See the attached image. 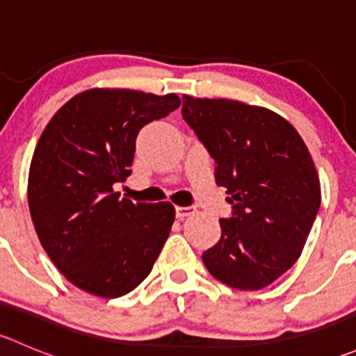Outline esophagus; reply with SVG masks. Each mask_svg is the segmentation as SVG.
Instances as JSON below:
<instances>
[{"label":"esophagus","mask_w":356,"mask_h":356,"mask_svg":"<svg viewBox=\"0 0 356 356\" xmlns=\"http://www.w3.org/2000/svg\"><path fill=\"white\" fill-rule=\"evenodd\" d=\"M195 211H196L195 207H175V215H177V218L189 217V215H193Z\"/></svg>","instance_id":"obj_1"}]
</instances>
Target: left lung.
Here are the masks:
<instances>
[{"mask_svg": "<svg viewBox=\"0 0 356 356\" xmlns=\"http://www.w3.org/2000/svg\"><path fill=\"white\" fill-rule=\"evenodd\" d=\"M182 117L217 161L215 181L234 208L203 253L215 279L257 291L289 270L321 207V181L307 145L275 111L234 99L184 95Z\"/></svg>", "mask_w": 356, "mask_h": 356, "instance_id": "1", "label": "left lung"}]
</instances>
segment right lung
<instances>
[{
	"instance_id": "1",
	"label": "right lung",
	"mask_w": 356,
	"mask_h": 356,
	"mask_svg": "<svg viewBox=\"0 0 356 356\" xmlns=\"http://www.w3.org/2000/svg\"><path fill=\"white\" fill-rule=\"evenodd\" d=\"M179 106L174 92L95 88L68 99L42 131L29 168V210L48 257L79 289L118 298L152 272L174 204L134 203L113 184L131 175L139 131Z\"/></svg>"
}]
</instances>
